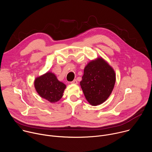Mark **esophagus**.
<instances>
[{
  "instance_id": "obj_1",
  "label": "esophagus",
  "mask_w": 152,
  "mask_h": 152,
  "mask_svg": "<svg viewBox=\"0 0 152 152\" xmlns=\"http://www.w3.org/2000/svg\"><path fill=\"white\" fill-rule=\"evenodd\" d=\"M71 83H73V84H77V81L76 79H75V80H73L72 82H71Z\"/></svg>"
}]
</instances>
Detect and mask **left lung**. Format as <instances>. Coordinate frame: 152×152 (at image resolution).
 Returning <instances> with one entry per match:
<instances>
[{
  "mask_svg": "<svg viewBox=\"0 0 152 152\" xmlns=\"http://www.w3.org/2000/svg\"><path fill=\"white\" fill-rule=\"evenodd\" d=\"M80 82L87 101L96 106L103 103L111 94L115 82L114 70L102 58L90 62L84 69Z\"/></svg>",
  "mask_w": 152,
  "mask_h": 152,
  "instance_id": "8db88e82",
  "label": "left lung"
}]
</instances>
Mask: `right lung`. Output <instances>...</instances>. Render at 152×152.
Listing matches in <instances>:
<instances>
[{"mask_svg": "<svg viewBox=\"0 0 152 152\" xmlns=\"http://www.w3.org/2000/svg\"><path fill=\"white\" fill-rule=\"evenodd\" d=\"M34 85L38 94L51 103L61 99L66 87V85L59 82L55 75L50 72L37 77Z\"/></svg>", "mask_w": 152, "mask_h": 152, "instance_id": "right-lung-1", "label": "right lung"}]
</instances>
